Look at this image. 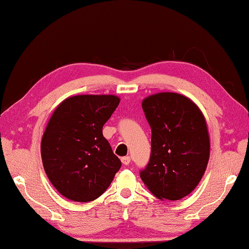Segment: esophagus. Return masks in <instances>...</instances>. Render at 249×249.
Listing matches in <instances>:
<instances>
[{
    "label": "esophagus",
    "instance_id": "esophagus-1",
    "mask_svg": "<svg viewBox=\"0 0 249 249\" xmlns=\"http://www.w3.org/2000/svg\"><path fill=\"white\" fill-rule=\"evenodd\" d=\"M121 160H122V162L124 163V165H129L130 157H129V156H124V157L121 158Z\"/></svg>",
    "mask_w": 249,
    "mask_h": 249
}]
</instances>
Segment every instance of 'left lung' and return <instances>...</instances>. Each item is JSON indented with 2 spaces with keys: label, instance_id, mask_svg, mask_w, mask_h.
I'll use <instances>...</instances> for the list:
<instances>
[{
  "label": "left lung",
  "instance_id": "obj_1",
  "mask_svg": "<svg viewBox=\"0 0 249 249\" xmlns=\"http://www.w3.org/2000/svg\"><path fill=\"white\" fill-rule=\"evenodd\" d=\"M142 109L152 137L150 160L140 178L157 198L182 199L196 188L208 166L204 116L192 100L177 93L152 95L142 102Z\"/></svg>",
  "mask_w": 249,
  "mask_h": 249
}]
</instances>
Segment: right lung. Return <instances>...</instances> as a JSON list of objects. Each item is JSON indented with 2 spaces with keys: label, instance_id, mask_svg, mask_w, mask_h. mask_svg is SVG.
Returning <instances> with one entry per match:
<instances>
[{
  "label": "right lung",
  "instance_id": "right-lung-1",
  "mask_svg": "<svg viewBox=\"0 0 249 249\" xmlns=\"http://www.w3.org/2000/svg\"><path fill=\"white\" fill-rule=\"evenodd\" d=\"M120 104L113 95H78L52 114L41 139L46 174L57 192L77 202L102 196L122 166L103 126Z\"/></svg>",
  "mask_w": 249,
  "mask_h": 249
}]
</instances>
